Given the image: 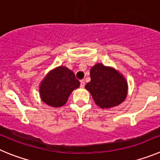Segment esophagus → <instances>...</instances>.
Returning <instances> with one entry per match:
<instances>
[{"instance_id": "1", "label": "esophagus", "mask_w": 160, "mask_h": 160, "mask_svg": "<svg viewBox=\"0 0 160 160\" xmlns=\"http://www.w3.org/2000/svg\"><path fill=\"white\" fill-rule=\"evenodd\" d=\"M80 82V87L81 88L84 87V85H85V81H84V80H81Z\"/></svg>"}]
</instances>
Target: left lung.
Instances as JSON below:
<instances>
[{
  "mask_svg": "<svg viewBox=\"0 0 160 160\" xmlns=\"http://www.w3.org/2000/svg\"><path fill=\"white\" fill-rule=\"evenodd\" d=\"M90 77L91 81L86 84L85 88L101 108L115 107L125 100L128 92L127 81L112 68L96 64L91 68Z\"/></svg>",
  "mask_w": 160,
  "mask_h": 160,
  "instance_id": "obj_1",
  "label": "left lung"
}]
</instances>
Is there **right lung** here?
<instances>
[{
	"label": "right lung",
	"instance_id": "obj_1",
	"mask_svg": "<svg viewBox=\"0 0 160 160\" xmlns=\"http://www.w3.org/2000/svg\"><path fill=\"white\" fill-rule=\"evenodd\" d=\"M79 86L80 82L73 72L60 66L46 76L40 86V95L41 100L49 106L61 107Z\"/></svg>",
	"mask_w": 160,
	"mask_h": 160
}]
</instances>
